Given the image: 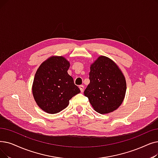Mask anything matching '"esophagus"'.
Wrapping results in <instances>:
<instances>
[{
	"instance_id": "1",
	"label": "esophagus",
	"mask_w": 158,
	"mask_h": 158,
	"mask_svg": "<svg viewBox=\"0 0 158 158\" xmlns=\"http://www.w3.org/2000/svg\"><path fill=\"white\" fill-rule=\"evenodd\" d=\"M79 89H80V90H81V92H84L85 86H84L83 85H80V86H79Z\"/></svg>"
}]
</instances>
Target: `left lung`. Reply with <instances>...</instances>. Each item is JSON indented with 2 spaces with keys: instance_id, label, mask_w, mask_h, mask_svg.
Listing matches in <instances>:
<instances>
[{
  "instance_id": "obj_1",
  "label": "left lung",
  "mask_w": 158,
  "mask_h": 158,
  "mask_svg": "<svg viewBox=\"0 0 158 158\" xmlns=\"http://www.w3.org/2000/svg\"><path fill=\"white\" fill-rule=\"evenodd\" d=\"M90 84L84 94L96 112L115 110L124 99L127 84L124 75L113 60L100 56L90 66Z\"/></svg>"
}]
</instances>
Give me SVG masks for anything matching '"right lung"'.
Returning <instances> with one entry per match:
<instances>
[{
	"label": "right lung",
	"instance_id": "1",
	"mask_svg": "<svg viewBox=\"0 0 158 158\" xmlns=\"http://www.w3.org/2000/svg\"><path fill=\"white\" fill-rule=\"evenodd\" d=\"M70 63L63 57H52L40 64L34 77L32 92L38 106L47 113L56 114L80 92L68 73Z\"/></svg>",
	"mask_w": 158,
	"mask_h": 158
}]
</instances>
